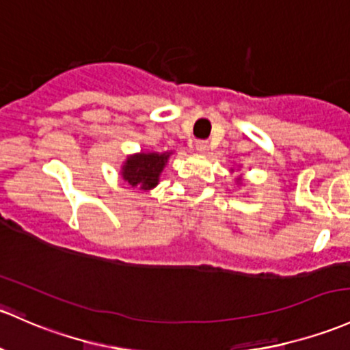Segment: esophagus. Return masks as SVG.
<instances>
[{
  "instance_id": "34e87169",
  "label": "esophagus",
  "mask_w": 350,
  "mask_h": 350,
  "mask_svg": "<svg viewBox=\"0 0 350 350\" xmlns=\"http://www.w3.org/2000/svg\"><path fill=\"white\" fill-rule=\"evenodd\" d=\"M194 149H196L198 152H208L209 142L208 141H196L194 142Z\"/></svg>"
}]
</instances>
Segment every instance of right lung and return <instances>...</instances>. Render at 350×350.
<instances>
[{"mask_svg": "<svg viewBox=\"0 0 350 350\" xmlns=\"http://www.w3.org/2000/svg\"><path fill=\"white\" fill-rule=\"evenodd\" d=\"M169 154H137L129 157L124 164L122 176L131 186H139L141 189H150L159 181V174L167 163Z\"/></svg>", "mask_w": 350, "mask_h": 350, "instance_id": "1", "label": "right lung"}]
</instances>
